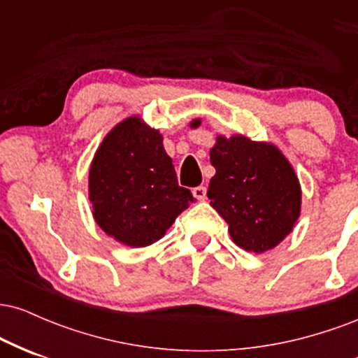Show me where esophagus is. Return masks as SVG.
Returning a JSON list of instances; mask_svg holds the SVG:
<instances>
[{"label": "esophagus", "instance_id": "esophagus-1", "mask_svg": "<svg viewBox=\"0 0 358 358\" xmlns=\"http://www.w3.org/2000/svg\"><path fill=\"white\" fill-rule=\"evenodd\" d=\"M192 193H193V196H195L196 200H205V196H207V188L200 185V187L193 188Z\"/></svg>", "mask_w": 358, "mask_h": 358}]
</instances>
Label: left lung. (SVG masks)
Returning a JSON list of instances; mask_svg holds the SVG:
<instances>
[{
    "label": "left lung",
    "mask_w": 358,
    "mask_h": 358,
    "mask_svg": "<svg viewBox=\"0 0 358 358\" xmlns=\"http://www.w3.org/2000/svg\"><path fill=\"white\" fill-rule=\"evenodd\" d=\"M200 122L193 119L190 126L199 127ZM210 163L215 175L207 196L239 248L261 254L289 236L301 212V187L278 146L242 134H219Z\"/></svg>",
    "instance_id": "obj_1"
}]
</instances>
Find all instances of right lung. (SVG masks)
I'll list each match as a JSON object with an SVG mask.
<instances>
[{"label":"right lung","instance_id":"right-lung-1","mask_svg":"<svg viewBox=\"0 0 358 358\" xmlns=\"http://www.w3.org/2000/svg\"><path fill=\"white\" fill-rule=\"evenodd\" d=\"M89 200L97 225L129 248L162 239L195 202L176 182L162 133L139 116L122 119L102 139L90 163Z\"/></svg>","mask_w":358,"mask_h":358}]
</instances>
